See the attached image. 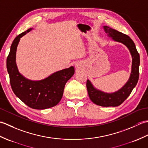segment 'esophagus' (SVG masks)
Wrapping results in <instances>:
<instances>
[{
	"label": "esophagus",
	"mask_w": 148,
	"mask_h": 148,
	"mask_svg": "<svg viewBox=\"0 0 148 148\" xmlns=\"http://www.w3.org/2000/svg\"><path fill=\"white\" fill-rule=\"evenodd\" d=\"M75 67H76V69H79V68H80V65L78 64H76V65H75Z\"/></svg>",
	"instance_id": "esophagus-1"
}]
</instances>
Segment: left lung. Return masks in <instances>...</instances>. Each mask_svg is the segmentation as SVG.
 I'll return each mask as SVG.
<instances>
[{"label":"left lung","instance_id":"8db88e82","mask_svg":"<svg viewBox=\"0 0 148 148\" xmlns=\"http://www.w3.org/2000/svg\"><path fill=\"white\" fill-rule=\"evenodd\" d=\"M103 28L108 37H111L114 41L123 44L129 50L132 58L130 75L127 82L120 89L112 93H107L97 89L89 79L86 81V87L90 99L94 103L102 107H116L126 100L136 86L139 76L140 56L130 37L108 26H103Z\"/></svg>","mask_w":148,"mask_h":148}]
</instances>
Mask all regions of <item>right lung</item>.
<instances>
[{
  "instance_id": "right-lung-1",
  "label": "right lung",
  "mask_w": 148,
  "mask_h": 148,
  "mask_svg": "<svg viewBox=\"0 0 148 148\" xmlns=\"http://www.w3.org/2000/svg\"><path fill=\"white\" fill-rule=\"evenodd\" d=\"M32 29L30 28L14 39L7 58V70L16 96L31 108L45 109L55 106L60 101L66 83L74 74V68L71 66L38 81L30 80L23 76L19 72L16 63L17 46L21 37Z\"/></svg>"
}]
</instances>
